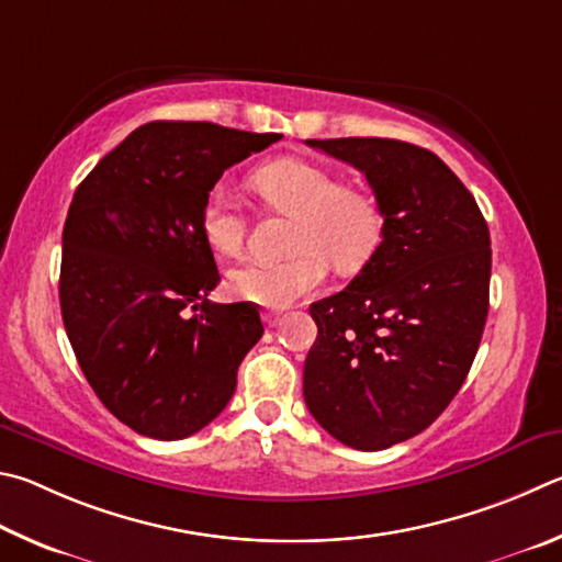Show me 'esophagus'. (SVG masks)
Here are the masks:
<instances>
[{"instance_id":"esophagus-1","label":"esophagus","mask_w":562,"mask_h":562,"mask_svg":"<svg viewBox=\"0 0 562 562\" xmlns=\"http://www.w3.org/2000/svg\"><path fill=\"white\" fill-rule=\"evenodd\" d=\"M263 323L269 328H276L281 323V313H276V311H263Z\"/></svg>"}]
</instances>
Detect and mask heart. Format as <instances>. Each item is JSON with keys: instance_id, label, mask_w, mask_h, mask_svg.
<instances>
[{"instance_id": "b5f03b06", "label": "heart", "mask_w": 562, "mask_h": 562, "mask_svg": "<svg viewBox=\"0 0 562 562\" xmlns=\"http://www.w3.org/2000/svg\"><path fill=\"white\" fill-rule=\"evenodd\" d=\"M249 187L271 210L291 216V256L232 269L229 289L236 299L283 308L326 281L328 261L338 271H356L378 249L382 214L375 196L360 184L338 182L328 167L303 157H279L254 170ZM200 229L216 254L234 256L244 246L246 220L229 196L214 190L202 204Z\"/></svg>"}]
</instances>
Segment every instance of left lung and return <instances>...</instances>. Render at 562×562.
Returning a JSON list of instances; mask_svg holds the SVG:
<instances>
[{
  "mask_svg": "<svg viewBox=\"0 0 562 562\" xmlns=\"http://www.w3.org/2000/svg\"><path fill=\"white\" fill-rule=\"evenodd\" d=\"M306 143L368 177L382 241L346 289L311 303L318 338L303 397L346 447L387 449L427 429L464 385L488 316V226L464 182L425 147Z\"/></svg>",
  "mask_w": 562,
  "mask_h": 562,
  "instance_id": "8db88e82",
  "label": "left lung"
}]
</instances>
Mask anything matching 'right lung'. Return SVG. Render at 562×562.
Masks as SVG:
<instances>
[{
	"label": "right lung",
	"instance_id": "obj_1",
	"mask_svg": "<svg viewBox=\"0 0 562 562\" xmlns=\"http://www.w3.org/2000/svg\"><path fill=\"white\" fill-rule=\"evenodd\" d=\"M281 137L145 123L78 184L58 279L66 336L98 400L137 435L190 437L234 395L263 326L254 306L206 301L220 271L200 214L224 170Z\"/></svg>",
	"mask_w": 562,
	"mask_h": 562
}]
</instances>
